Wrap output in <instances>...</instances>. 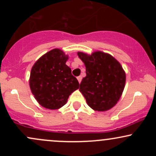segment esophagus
I'll return each mask as SVG.
<instances>
[{
	"label": "esophagus",
	"mask_w": 156,
	"mask_h": 156,
	"mask_svg": "<svg viewBox=\"0 0 156 156\" xmlns=\"http://www.w3.org/2000/svg\"><path fill=\"white\" fill-rule=\"evenodd\" d=\"M77 79H78V82H79V83H80V82H81V80H82V77L81 76H78V78H77Z\"/></svg>",
	"instance_id": "34e87169"
}]
</instances>
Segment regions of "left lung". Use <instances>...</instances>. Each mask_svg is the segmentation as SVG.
<instances>
[{"label": "left lung", "instance_id": "left-lung-1", "mask_svg": "<svg viewBox=\"0 0 156 156\" xmlns=\"http://www.w3.org/2000/svg\"><path fill=\"white\" fill-rule=\"evenodd\" d=\"M85 64L87 76L82 79L79 90L87 104L94 110L104 112L117 104L125 84V73L112 55L101 51L92 55L78 52Z\"/></svg>", "mask_w": 156, "mask_h": 156}]
</instances>
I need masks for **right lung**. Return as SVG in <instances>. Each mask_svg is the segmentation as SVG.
I'll return each instance as SVG.
<instances>
[{
	"label": "right lung",
	"instance_id": "add662e5",
	"mask_svg": "<svg viewBox=\"0 0 156 156\" xmlns=\"http://www.w3.org/2000/svg\"><path fill=\"white\" fill-rule=\"evenodd\" d=\"M68 56L60 49L42 55L31 69L29 84L32 94L42 106L58 109L79 87V83L66 64Z\"/></svg>",
	"mask_w": 156,
	"mask_h": 156
}]
</instances>
